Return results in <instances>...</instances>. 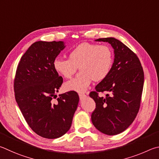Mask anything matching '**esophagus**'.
<instances>
[{"mask_svg": "<svg viewBox=\"0 0 159 159\" xmlns=\"http://www.w3.org/2000/svg\"><path fill=\"white\" fill-rule=\"evenodd\" d=\"M79 96H80V98L81 101L82 100H84L86 97H87V96H86L84 93H79Z\"/></svg>", "mask_w": 159, "mask_h": 159, "instance_id": "esophagus-1", "label": "esophagus"}]
</instances>
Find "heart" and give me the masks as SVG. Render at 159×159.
<instances>
[{
  "mask_svg": "<svg viewBox=\"0 0 159 159\" xmlns=\"http://www.w3.org/2000/svg\"><path fill=\"white\" fill-rule=\"evenodd\" d=\"M69 59L57 58L53 61V68L57 74L66 79L71 78L77 68L81 74L64 84L66 91L84 92L92 82H101L107 77L112 68L113 54L107 45L83 43L72 49Z\"/></svg>",
  "mask_w": 159,
  "mask_h": 159,
  "instance_id": "b5f03b06",
  "label": "heart"
}]
</instances>
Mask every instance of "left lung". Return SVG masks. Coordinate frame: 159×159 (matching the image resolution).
<instances>
[{"instance_id": "left-lung-1", "label": "left lung", "mask_w": 159, "mask_h": 159, "mask_svg": "<svg viewBox=\"0 0 159 159\" xmlns=\"http://www.w3.org/2000/svg\"><path fill=\"white\" fill-rule=\"evenodd\" d=\"M95 41L110 43L115 58L109 75L89 94L96 105L91 121L104 134L117 135L128 129L137 116L143 89V69L135 53L117 39ZM98 92L107 93V97H98Z\"/></svg>"}]
</instances>
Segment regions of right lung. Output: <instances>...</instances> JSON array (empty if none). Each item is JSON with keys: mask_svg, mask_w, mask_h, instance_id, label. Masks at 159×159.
I'll use <instances>...</instances> for the list:
<instances>
[{"mask_svg": "<svg viewBox=\"0 0 159 159\" xmlns=\"http://www.w3.org/2000/svg\"><path fill=\"white\" fill-rule=\"evenodd\" d=\"M65 47L63 41L35 42L16 68V101L29 126L44 138H58L68 131L80 101L73 91L59 94L56 103L52 101L63 83L53 61Z\"/></svg>", "mask_w": 159, "mask_h": 159, "instance_id": "obj_1", "label": "right lung"}]
</instances>
